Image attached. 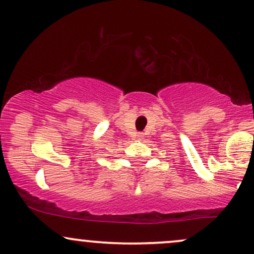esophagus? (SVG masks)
I'll use <instances>...</instances> for the list:
<instances>
[{"mask_svg": "<svg viewBox=\"0 0 254 254\" xmlns=\"http://www.w3.org/2000/svg\"><path fill=\"white\" fill-rule=\"evenodd\" d=\"M143 138H144V137H143L142 133H138V136H137V139H138V140H143Z\"/></svg>", "mask_w": 254, "mask_h": 254, "instance_id": "esophagus-1", "label": "esophagus"}]
</instances>
